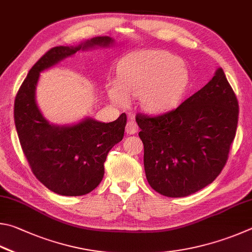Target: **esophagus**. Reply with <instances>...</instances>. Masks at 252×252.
<instances>
[{
	"label": "esophagus",
	"instance_id": "1",
	"mask_svg": "<svg viewBox=\"0 0 252 252\" xmlns=\"http://www.w3.org/2000/svg\"><path fill=\"white\" fill-rule=\"evenodd\" d=\"M138 131V125L134 121H129L126 125V133L129 135L136 134Z\"/></svg>",
	"mask_w": 252,
	"mask_h": 252
}]
</instances>
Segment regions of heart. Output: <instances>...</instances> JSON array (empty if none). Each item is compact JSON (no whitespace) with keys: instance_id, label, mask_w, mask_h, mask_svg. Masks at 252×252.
I'll return each instance as SVG.
<instances>
[{"instance_id":"1","label":"heart","mask_w":252,"mask_h":252,"mask_svg":"<svg viewBox=\"0 0 252 252\" xmlns=\"http://www.w3.org/2000/svg\"><path fill=\"white\" fill-rule=\"evenodd\" d=\"M188 82V70L179 57L166 51H149L123 64L119 86L110 88L109 95L119 105L128 103V96L140 97L144 108L162 112L178 103Z\"/></svg>"}]
</instances>
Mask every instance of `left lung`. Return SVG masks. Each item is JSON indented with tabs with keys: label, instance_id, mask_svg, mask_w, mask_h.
<instances>
[{
	"label": "left lung",
	"instance_id": "obj_1",
	"mask_svg": "<svg viewBox=\"0 0 252 252\" xmlns=\"http://www.w3.org/2000/svg\"><path fill=\"white\" fill-rule=\"evenodd\" d=\"M239 104L222 68L177 108L138 113L148 184L166 197H186L218 177L235 139Z\"/></svg>",
	"mask_w": 252,
	"mask_h": 252
}]
</instances>
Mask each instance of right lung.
I'll return each instance as SVG.
<instances>
[{
    "label": "right lung",
    "instance_id": "obj_1",
    "mask_svg": "<svg viewBox=\"0 0 252 252\" xmlns=\"http://www.w3.org/2000/svg\"><path fill=\"white\" fill-rule=\"evenodd\" d=\"M112 42L99 36L77 47H52L30 69L15 96L14 123L22 151L38 182L59 195L83 196L98 186L108 152L124 137L127 117L122 114L107 124L87 118L69 127L50 125L35 103L39 72L81 48Z\"/></svg>",
    "mask_w": 252,
    "mask_h": 252
}]
</instances>
